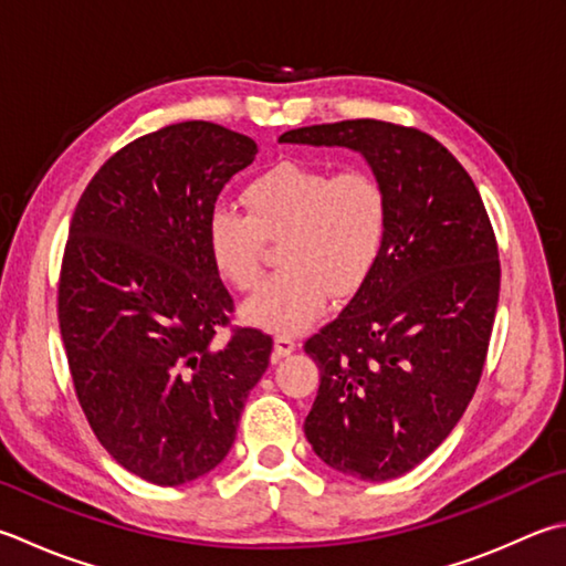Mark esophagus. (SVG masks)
<instances>
[{
  "label": "esophagus",
  "instance_id": "34e87169",
  "mask_svg": "<svg viewBox=\"0 0 566 566\" xmlns=\"http://www.w3.org/2000/svg\"><path fill=\"white\" fill-rule=\"evenodd\" d=\"M295 349H297V343H295L291 335H279V337L273 339V359H281V357L293 355Z\"/></svg>",
  "mask_w": 566,
  "mask_h": 566
}]
</instances>
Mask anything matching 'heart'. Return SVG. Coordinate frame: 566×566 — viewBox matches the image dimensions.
<instances>
[{
	"instance_id": "obj_1",
	"label": "heart",
	"mask_w": 566,
	"mask_h": 566,
	"mask_svg": "<svg viewBox=\"0 0 566 566\" xmlns=\"http://www.w3.org/2000/svg\"><path fill=\"white\" fill-rule=\"evenodd\" d=\"M247 214L209 211L207 247L237 291L261 281L263 241H279L281 271L243 305L249 323L275 335L301 333L325 311L329 291L349 295L375 273L391 229V199L371 169L285 159L243 189Z\"/></svg>"
}]
</instances>
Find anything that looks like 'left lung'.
I'll use <instances>...</instances> for the list:
<instances>
[{"label":"left lung","mask_w":566,"mask_h":566,"mask_svg":"<svg viewBox=\"0 0 566 566\" xmlns=\"http://www.w3.org/2000/svg\"><path fill=\"white\" fill-rule=\"evenodd\" d=\"M281 143L349 147L389 191L375 273L305 343L319 367L305 436L335 471L391 481L439 449L481 381L500 295L495 233L471 175L416 127L361 117Z\"/></svg>","instance_id":"obj_1"}]
</instances>
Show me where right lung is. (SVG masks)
<instances>
[{"mask_svg": "<svg viewBox=\"0 0 566 566\" xmlns=\"http://www.w3.org/2000/svg\"><path fill=\"white\" fill-rule=\"evenodd\" d=\"M259 147L187 120L117 150L73 211L59 325L81 409L125 471L182 485L227 458L271 335L231 327L233 297L211 263L207 219Z\"/></svg>", "mask_w": 566, "mask_h": 566, "instance_id": "obj_1", "label": "right lung"}]
</instances>
